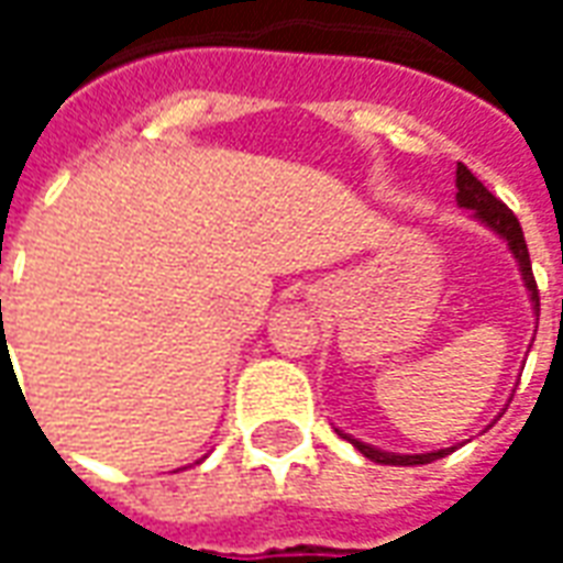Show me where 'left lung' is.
I'll return each instance as SVG.
<instances>
[{
	"mask_svg": "<svg viewBox=\"0 0 563 563\" xmlns=\"http://www.w3.org/2000/svg\"><path fill=\"white\" fill-rule=\"evenodd\" d=\"M457 203L463 210H473V216L478 222H485L490 231H497L503 241L509 243L515 262H518V271H521V280L528 286L530 301H533V310L540 317V289H537V280H533V268H530V253L528 243H525V231L518 225L515 213L497 200L490 191H487L478 179L473 176V170H466V164H457ZM341 432V430H338ZM347 439L350 445L356 448L363 457L375 460V463H384V466H423V463H432V460L445 457L454 448H442V451H430V454H393V451H380L375 445H365L360 439H350L347 432H341Z\"/></svg>",
	"mask_w": 563,
	"mask_h": 563,
	"instance_id": "8db88e82",
	"label": "left lung"
}]
</instances>
